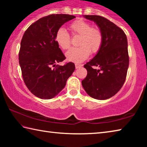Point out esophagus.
I'll return each mask as SVG.
<instances>
[{"label": "esophagus", "instance_id": "34e87169", "mask_svg": "<svg viewBox=\"0 0 147 147\" xmlns=\"http://www.w3.org/2000/svg\"><path fill=\"white\" fill-rule=\"evenodd\" d=\"M82 66V65H80V64H77V63L75 64V67H76V69H78V68H80V67H81Z\"/></svg>", "mask_w": 147, "mask_h": 147}]
</instances>
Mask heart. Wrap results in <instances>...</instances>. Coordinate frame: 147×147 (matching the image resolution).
Segmentation results:
<instances>
[{
	"label": "heart",
	"mask_w": 147,
	"mask_h": 147,
	"mask_svg": "<svg viewBox=\"0 0 147 147\" xmlns=\"http://www.w3.org/2000/svg\"><path fill=\"white\" fill-rule=\"evenodd\" d=\"M70 29L74 35L80 36L78 47L72 48L65 54L67 60L80 63L92 55L98 53L102 45L103 35L97 27H93L91 23L82 19L76 20L71 24ZM57 44L61 49H68L71 46V38L63 28L57 31L55 36Z\"/></svg>",
	"instance_id": "b5f03b06"
}]
</instances>
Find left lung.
<instances>
[{"label": "left lung", "instance_id": "obj_1", "mask_svg": "<svg viewBox=\"0 0 147 147\" xmlns=\"http://www.w3.org/2000/svg\"><path fill=\"white\" fill-rule=\"evenodd\" d=\"M83 16L97 24L103 41L98 53L84 65L88 74L82 84L91 97L106 100L115 95L125 82L129 65L127 38L123 30L105 17Z\"/></svg>", "mask_w": 147, "mask_h": 147}]
</instances>
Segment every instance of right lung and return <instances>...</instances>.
Here are the masks:
<instances>
[{
    "mask_svg": "<svg viewBox=\"0 0 147 147\" xmlns=\"http://www.w3.org/2000/svg\"><path fill=\"white\" fill-rule=\"evenodd\" d=\"M67 14H53L39 19L24 32L19 53L22 76L27 88L37 97L51 99L66 85L75 70L72 62L58 65L65 56L55 40L57 31L75 18Z\"/></svg>",
    "mask_w": 147,
    "mask_h": 147,
    "instance_id": "add662e5",
    "label": "right lung"
}]
</instances>
